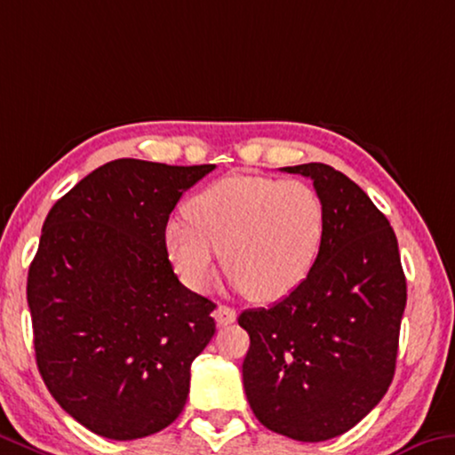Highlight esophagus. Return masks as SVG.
Here are the masks:
<instances>
[{
	"label": "esophagus",
	"mask_w": 455,
	"mask_h": 455,
	"mask_svg": "<svg viewBox=\"0 0 455 455\" xmlns=\"http://www.w3.org/2000/svg\"><path fill=\"white\" fill-rule=\"evenodd\" d=\"M214 320L219 326H228V323H233L236 320V312L228 306H219L214 312Z\"/></svg>",
	"instance_id": "obj_1"
}]
</instances>
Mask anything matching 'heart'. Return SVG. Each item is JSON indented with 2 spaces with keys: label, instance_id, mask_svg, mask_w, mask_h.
Wrapping results in <instances>:
<instances>
[{
  "label": "heart",
  "instance_id": "obj_1",
  "mask_svg": "<svg viewBox=\"0 0 455 455\" xmlns=\"http://www.w3.org/2000/svg\"><path fill=\"white\" fill-rule=\"evenodd\" d=\"M186 216L164 230L180 279L206 291L220 251L233 283L259 301L283 298L307 277L326 230L320 194L295 178H220L186 204Z\"/></svg>",
  "mask_w": 455,
  "mask_h": 455
}]
</instances>
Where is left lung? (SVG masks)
Segmentation results:
<instances>
[{"mask_svg":"<svg viewBox=\"0 0 455 455\" xmlns=\"http://www.w3.org/2000/svg\"><path fill=\"white\" fill-rule=\"evenodd\" d=\"M314 180L326 211L307 277L271 307L247 309L249 405L267 429L326 442L371 413L391 385L407 281L387 216L326 164L283 168Z\"/></svg>","mask_w":455,"mask_h":455,"instance_id":"1","label":"left lung"}]
</instances>
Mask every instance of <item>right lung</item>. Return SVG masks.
<instances>
[{
    "instance_id": "1",
    "label": "right lung",
    "mask_w": 455,
    "mask_h": 455,
    "mask_svg": "<svg viewBox=\"0 0 455 455\" xmlns=\"http://www.w3.org/2000/svg\"><path fill=\"white\" fill-rule=\"evenodd\" d=\"M212 170L124 157L50 208L28 271L36 363L56 403L92 434L148 437L182 413L216 306L180 283L164 230Z\"/></svg>"
}]
</instances>
